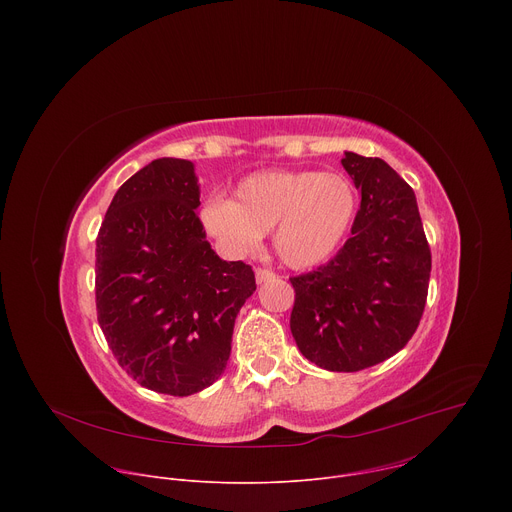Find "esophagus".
<instances>
[{
	"label": "esophagus",
	"instance_id": "1",
	"mask_svg": "<svg viewBox=\"0 0 512 512\" xmlns=\"http://www.w3.org/2000/svg\"><path fill=\"white\" fill-rule=\"evenodd\" d=\"M255 279H257V283H265V281H271V279H275V273H273L271 269H263V267H257V269H255Z\"/></svg>",
	"mask_w": 512,
	"mask_h": 512
}]
</instances>
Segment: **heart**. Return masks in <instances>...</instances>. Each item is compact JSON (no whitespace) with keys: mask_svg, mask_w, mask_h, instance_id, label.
Instances as JSON below:
<instances>
[{"mask_svg":"<svg viewBox=\"0 0 512 512\" xmlns=\"http://www.w3.org/2000/svg\"><path fill=\"white\" fill-rule=\"evenodd\" d=\"M354 212L356 194L342 174L263 170L237 186L235 200L210 198L202 223L237 255L255 251L271 233L273 249L287 267L310 269L338 251Z\"/></svg>","mask_w":512,"mask_h":512,"instance_id":"obj_1","label":"heart"}]
</instances>
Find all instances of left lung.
I'll return each mask as SVG.
<instances>
[{"instance_id": "1", "label": "left lung", "mask_w": 512, "mask_h": 512, "mask_svg": "<svg viewBox=\"0 0 512 512\" xmlns=\"http://www.w3.org/2000/svg\"><path fill=\"white\" fill-rule=\"evenodd\" d=\"M360 190L352 237L326 265L291 277L289 328L300 352L334 373H356L397 354L415 334L431 251L411 186L381 158L344 152Z\"/></svg>"}]
</instances>
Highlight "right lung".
<instances>
[{
	"label": "right lung",
	"mask_w": 512,
	"mask_h": 512,
	"mask_svg": "<svg viewBox=\"0 0 512 512\" xmlns=\"http://www.w3.org/2000/svg\"><path fill=\"white\" fill-rule=\"evenodd\" d=\"M194 164L160 158L113 196L97 235V320L141 387L186 397L227 369L235 318L255 291L243 261H223L196 214Z\"/></svg>",
	"instance_id": "right-lung-1"
}]
</instances>
